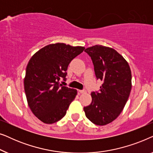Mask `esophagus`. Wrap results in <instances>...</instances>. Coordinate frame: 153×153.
<instances>
[{
  "label": "esophagus",
  "instance_id": "esophagus-1",
  "mask_svg": "<svg viewBox=\"0 0 153 153\" xmlns=\"http://www.w3.org/2000/svg\"><path fill=\"white\" fill-rule=\"evenodd\" d=\"M79 92L81 94H85L86 93V91H85V90H80V91H79Z\"/></svg>",
  "mask_w": 153,
  "mask_h": 153
}]
</instances>
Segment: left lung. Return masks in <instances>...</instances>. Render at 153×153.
<instances>
[{
	"mask_svg": "<svg viewBox=\"0 0 153 153\" xmlns=\"http://www.w3.org/2000/svg\"><path fill=\"white\" fill-rule=\"evenodd\" d=\"M91 58L97 79L103 83L99 92H92V102L83 107L85 116L97 125H105L118 118L131 89L128 62L112 48L95 45L85 49Z\"/></svg>",
	"mask_w": 153,
	"mask_h": 153,
	"instance_id": "1",
	"label": "left lung"
}]
</instances>
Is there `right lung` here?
Masks as SVG:
<instances>
[{
  "label": "right lung",
  "instance_id": "right-lung-1",
  "mask_svg": "<svg viewBox=\"0 0 153 153\" xmlns=\"http://www.w3.org/2000/svg\"><path fill=\"white\" fill-rule=\"evenodd\" d=\"M83 47L64 43L49 45L29 60L24 78L27 102L33 114L46 124H52L65 116L77 94L76 89L62 86L70 62L82 53Z\"/></svg>",
  "mask_w": 153,
  "mask_h": 153
}]
</instances>
